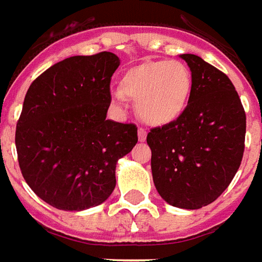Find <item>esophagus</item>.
Here are the masks:
<instances>
[{
  "instance_id": "obj_1",
  "label": "esophagus",
  "mask_w": 262,
  "mask_h": 262,
  "mask_svg": "<svg viewBox=\"0 0 262 262\" xmlns=\"http://www.w3.org/2000/svg\"><path fill=\"white\" fill-rule=\"evenodd\" d=\"M146 135H148V133H146V129L144 128H139L138 129V139L141 141V142H144L145 139H146Z\"/></svg>"
}]
</instances>
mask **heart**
Masks as SVG:
<instances>
[{"label":"heart","instance_id":"b5f03b06","mask_svg":"<svg viewBox=\"0 0 262 262\" xmlns=\"http://www.w3.org/2000/svg\"><path fill=\"white\" fill-rule=\"evenodd\" d=\"M190 70L180 61H148L125 72L121 88L110 91L113 103L123 107L127 97L146 124L166 125L186 110L191 95Z\"/></svg>","mask_w":262,"mask_h":262}]
</instances>
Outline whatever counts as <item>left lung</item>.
Returning <instances> with one entry per match:
<instances>
[{
    "label": "left lung",
    "instance_id": "left-lung-1",
    "mask_svg": "<svg viewBox=\"0 0 262 262\" xmlns=\"http://www.w3.org/2000/svg\"><path fill=\"white\" fill-rule=\"evenodd\" d=\"M191 71V95L180 117L152 128L146 142L156 190L167 204L200 209L221 195L240 167L246 113L228 76L195 54H181Z\"/></svg>",
    "mask_w": 262,
    "mask_h": 262
}]
</instances>
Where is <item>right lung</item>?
Listing matches in <instances>:
<instances>
[{
	"mask_svg": "<svg viewBox=\"0 0 262 262\" xmlns=\"http://www.w3.org/2000/svg\"><path fill=\"white\" fill-rule=\"evenodd\" d=\"M114 53L75 55L33 81L15 145L24 179L61 211L97 207L116 187V165L138 142L134 124L107 120Z\"/></svg>",
	"mask_w": 262,
	"mask_h": 262,
	"instance_id": "obj_1",
	"label": "right lung"
}]
</instances>
